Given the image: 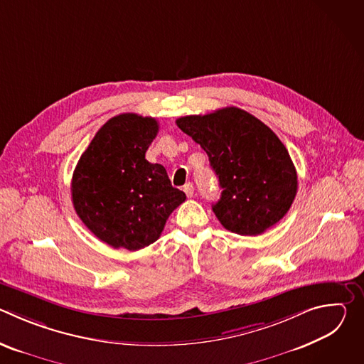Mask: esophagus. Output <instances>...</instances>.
<instances>
[{"mask_svg": "<svg viewBox=\"0 0 364 364\" xmlns=\"http://www.w3.org/2000/svg\"><path fill=\"white\" fill-rule=\"evenodd\" d=\"M183 190H184L187 197H193L194 196V186H193V183H187Z\"/></svg>", "mask_w": 364, "mask_h": 364, "instance_id": "34e87169", "label": "esophagus"}]
</instances>
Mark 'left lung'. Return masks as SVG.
I'll return each mask as SVG.
<instances>
[{
	"label": "left lung",
	"instance_id": "left-lung-1",
	"mask_svg": "<svg viewBox=\"0 0 364 364\" xmlns=\"http://www.w3.org/2000/svg\"><path fill=\"white\" fill-rule=\"evenodd\" d=\"M176 122L209 155L223 188L212 209L225 229L261 235L287 215L298 188L296 170L271 128L235 107Z\"/></svg>",
	"mask_w": 364,
	"mask_h": 364
}]
</instances>
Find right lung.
Segmentation results:
<instances>
[{
    "instance_id": "obj_1",
    "label": "right lung",
    "mask_w": 364,
    "mask_h": 364,
    "mask_svg": "<svg viewBox=\"0 0 364 364\" xmlns=\"http://www.w3.org/2000/svg\"><path fill=\"white\" fill-rule=\"evenodd\" d=\"M157 132L159 122L151 117L117 115L96 132L75 168L72 201L77 216L115 249L138 250L154 243L186 200L161 164L145 160Z\"/></svg>"
}]
</instances>
